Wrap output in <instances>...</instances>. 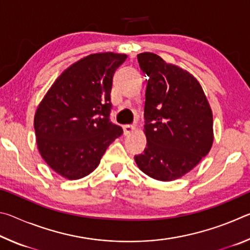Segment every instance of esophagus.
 <instances>
[{
  "label": "esophagus",
  "mask_w": 250,
  "mask_h": 250,
  "mask_svg": "<svg viewBox=\"0 0 250 250\" xmlns=\"http://www.w3.org/2000/svg\"><path fill=\"white\" fill-rule=\"evenodd\" d=\"M134 130H135V126L133 125H124L125 135H129L130 133H132Z\"/></svg>",
  "instance_id": "1"
}]
</instances>
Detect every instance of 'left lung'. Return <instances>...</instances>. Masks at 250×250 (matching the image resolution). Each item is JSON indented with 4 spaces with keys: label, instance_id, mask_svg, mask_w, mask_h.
Returning <instances> with one entry per match:
<instances>
[{
    "label": "left lung",
    "instance_id": "8db88e82",
    "mask_svg": "<svg viewBox=\"0 0 250 250\" xmlns=\"http://www.w3.org/2000/svg\"><path fill=\"white\" fill-rule=\"evenodd\" d=\"M147 76L145 104L146 147L135 155L139 168L155 180L179 179L195 167L213 145V113L200 83L159 55L141 53Z\"/></svg>",
    "mask_w": 250,
    "mask_h": 250
}]
</instances>
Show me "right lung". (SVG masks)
Returning <instances> with one entry per match:
<instances>
[{
  "instance_id": "obj_1",
  "label": "right lung",
  "mask_w": 250,
  "mask_h": 250,
  "mask_svg": "<svg viewBox=\"0 0 250 250\" xmlns=\"http://www.w3.org/2000/svg\"><path fill=\"white\" fill-rule=\"evenodd\" d=\"M125 54L99 53L80 59L55 80L34 119L45 162L68 180L99 166L107 147L122 134L110 121L112 78Z\"/></svg>"
}]
</instances>
